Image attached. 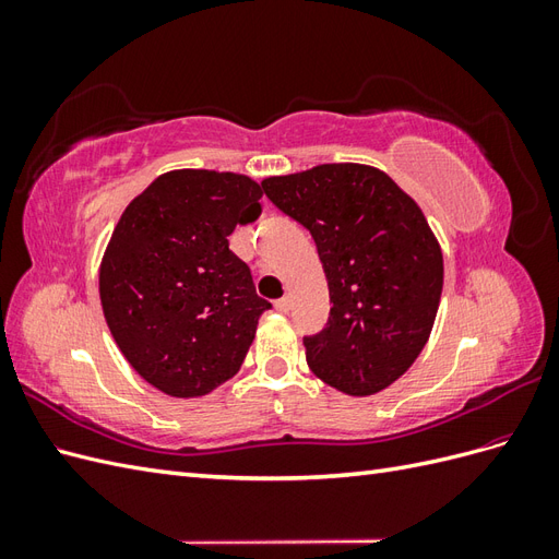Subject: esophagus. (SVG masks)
<instances>
[{"mask_svg":"<svg viewBox=\"0 0 559 559\" xmlns=\"http://www.w3.org/2000/svg\"><path fill=\"white\" fill-rule=\"evenodd\" d=\"M275 308H277V312H289V308H292V300L284 296V298L275 300Z\"/></svg>","mask_w":559,"mask_h":559,"instance_id":"1","label":"esophagus"}]
</instances>
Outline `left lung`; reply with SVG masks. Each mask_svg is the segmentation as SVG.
Segmentation results:
<instances>
[{
	"label": "left lung",
	"instance_id": "obj_1",
	"mask_svg": "<svg viewBox=\"0 0 559 559\" xmlns=\"http://www.w3.org/2000/svg\"><path fill=\"white\" fill-rule=\"evenodd\" d=\"M265 195L306 226L331 314L302 337L312 373L349 396L396 382L425 349L443 292V253L417 202L378 167L326 163L267 177Z\"/></svg>",
	"mask_w": 559,
	"mask_h": 559
}]
</instances>
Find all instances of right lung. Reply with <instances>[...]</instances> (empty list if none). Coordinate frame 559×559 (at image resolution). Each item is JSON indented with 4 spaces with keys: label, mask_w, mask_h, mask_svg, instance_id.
<instances>
[{
    "label": "right lung",
    "mask_w": 559,
    "mask_h": 559,
    "mask_svg": "<svg viewBox=\"0 0 559 559\" xmlns=\"http://www.w3.org/2000/svg\"><path fill=\"white\" fill-rule=\"evenodd\" d=\"M261 183L245 175L173 170L118 218L99 265V300L128 364L160 392L205 396L238 373L273 306L228 249L261 214Z\"/></svg>",
    "instance_id": "right-lung-1"
}]
</instances>
